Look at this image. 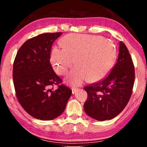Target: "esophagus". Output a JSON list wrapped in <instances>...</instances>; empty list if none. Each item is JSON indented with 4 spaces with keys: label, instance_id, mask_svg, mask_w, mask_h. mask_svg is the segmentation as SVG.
I'll list each match as a JSON object with an SVG mask.
<instances>
[{
    "label": "esophagus",
    "instance_id": "esophagus-1",
    "mask_svg": "<svg viewBox=\"0 0 147 147\" xmlns=\"http://www.w3.org/2000/svg\"><path fill=\"white\" fill-rule=\"evenodd\" d=\"M77 91H78V89H76V88H72V93H73V94L76 93V92Z\"/></svg>",
    "mask_w": 147,
    "mask_h": 147
}]
</instances>
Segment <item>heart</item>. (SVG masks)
<instances>
[{
    "label": "heart",
    "instance_id": "heart-1",
    "mask_svg": "<svg viewBox=\"0 0 147 147\" xmlns=\"http://www.w3.org/2000/svg\"><path fill=\"white\" fill-rule=\"evenodd\" d=\"M62 49L54 47L51 54L53 69L65 75L76 65L66 80L71 86H81L88 80H100L108 75L116 59V49L112 42L100 36L68 34L59 41Z\"/></svg>",
    "mask_w": 147,
    "mask_h": 147
}]
</instances>
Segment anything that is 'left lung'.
<instances>
[{
  "label": "left lung",
  "instance_id": "1",
  "mask_svg": "<svg viewBox=\"0 0 147 147\" xmlns=\"http://www.w3.org/2000/svg\"><path fill=\"white\" fill-rule=\"evenodd\" d=\"M134 79L132 59L127 47L120 41L117 61L111 73L102 80L84 88L88 93L84 105L86 113L101 121L115 117L130 100Z\"/></svg>",
  "mask_w": 147,
  "mask_h": 147
}]
</instances>
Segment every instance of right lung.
Segmentation results:
<instances>
[{"label":"right lung","instance_id":"1","mask_svg":"<svg viewBox=\"0 0 147 147\" xmlns=\"http://www.w3.org/2000/svg\"><path fill=\"white\" fill-rule=\"evenodd\" d=\"M61 32L40 34L26 41L15 59L13 79L17 99L27 113L43 121L53 120L63 112L72 91L61 82L52 67L51 47Z\"/></svg>","mask_w":147,"mask_h":147}]
</instances>
